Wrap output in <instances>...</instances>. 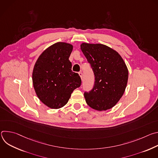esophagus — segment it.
I'll list each match as a JSON object with an SVG mask.
<instances>
[{
	"label": "esophagus",
	"mask_w": 158,
	"mask_h": 158,
	"mask_svg": "<svg viewBox=\"0 0 158 158\" xmlns=\"http://www.w3.org/2000/svg\"><path fill=\"white\" fill-rule=\"evenodd\" d=\"M79 75L81 77V79H82V73L81 72H80V73H79Z\"/></svg>",
	"instance_id": "esophagus-1"
}]
</instances>
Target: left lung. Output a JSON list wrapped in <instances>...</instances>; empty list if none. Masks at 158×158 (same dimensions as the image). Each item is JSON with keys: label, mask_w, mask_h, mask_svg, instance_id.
Instances as JSON below:
<instances>
[{"label": "left lung", "mask_w": 158, "mask_h": 158, "mask_svg": "<svg viewBox=\"0 0 158 158\" xmlns=\"http://www.w3.org/2000/svg\"><path fill=\"white\" fill-rule=\"evenodd\" d=\"M81 49L91 65L95 76L93 89L84 93L91 108L106 110L122 98L128 80V69L120 54L106 45L83 42Z\"/></svg>", "instance_id": "1"}]
</instances>
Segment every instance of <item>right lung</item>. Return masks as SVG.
Returning a JSON list of instances; mask_svg holds the SVG:
<instances>
[{
  "label": "right lung",
  "mask_w": 158,
  "mask_h": 158,
  "mask_svg": "<svg viewBox=\"0 0 158 158\" xmlns=\"http://www.w3.org/2000/svg\"><path fill=\"white\" fill-rule=\"evenodd\" d=\"M73 46L59 42L44 50L36 60L32 83L40 101L51 109L64 106L74 90L81 86V79L72 71L69 58Z\"/></svg>",
  "instance_id": "1"
}]
</instances>
